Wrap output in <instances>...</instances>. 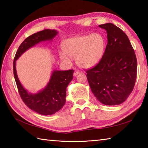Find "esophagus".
Wrapping results in <instances>:
<instances>
[{
  "label": "esophagus",
  "instance_id": "obj_1",
  "mask_svg": "<svg viewBox=\"0 0 148 148\" xmlns=\"http://www.w3.org/2000/svg\"><path fill=\"white\" fill-rule=\"evenodd\" d=\"M79 73H80V71H79V70H77V69H76V70H75L74 71V76H76L77 74H78Z\"/></svg>",
  "mask_w": 148,
  "mask_h": 148
}]
</instances>
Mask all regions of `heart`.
<instances>
[{"label":"heart","mask_w":148,"mask_h":148,"mask_svg":"<svg viewBox=\"0 0 148 148\" xmlns=\"http://www.w3.org/2000/svg\"><path fill=\"white\" fill-rule=\"evenodd\" d=\"M104 49L103 36L99 33H92L67 39L63 44L64 52H61L59 56L67 64L71 63V58L76 59L80 67L90 68L100 61Z\"/></svg>","instance_id":"heart-1"}]
</instances>
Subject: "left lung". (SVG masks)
<instances>
[{"instance_id":"obj_1","label":"left lung","mask_w":148,"mask_h":148,"mask_svg":"<svg viewBox=\"0 0 148 148\" xmlns=\"http://www.w3.org/2000/svg\"><path fill=\"white\" fill-rule=\"evenodd\" d=\"M107 32L108 44L98 64L86 71L95 97L106 105H118L126 101L134 89L137 60L127 34L112 23L100 25Z\"/></svg>"}]
</instances>
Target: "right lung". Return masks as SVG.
<instances>
[{
    "label": "right lung",
    "instance_id": "add662e5",
    "mask_svg": "<svg viewBox=\"0 0 148 148\" xmlns=\"http://www.w3.org/2000/svg\"><path fill=\"white\" fill-rule=\"evenodd\" d=\"M57 34L56 30L44 29L27 37L19 46L14 59V75L22 101L30 109L44 116L54 114L63 107L66 102V87L73 78L74 70L54 71L46 88L32 95L28 93L20 83L16 72V61L27 49L42 41L51 40Z\"/></svg>",
    "mask_w": 148,
    "mask_h": 148
}]
</instances>
